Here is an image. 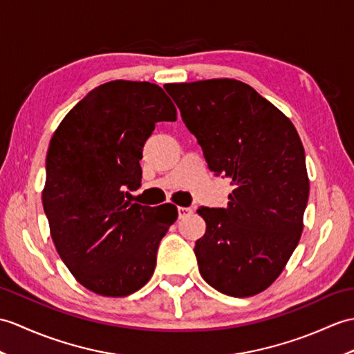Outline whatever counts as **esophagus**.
<instances>
[{
	"instance_id": "obj_1",
	"label": "esophagus",
	"mask_w": 354,
	"mask_h": 354,
	"mask_svg": "<svg viewBox=\"0 0 354 354\" xmlns=\"http://www.w3.org/2000/svg\"><path fill=\"white\" fill-rule=\"evenodd\" d=\"M192 212H193L192 208H187V207H179V208H178L179 218H184V217H187L188 214H192Z\"/></svg>"
}]
</instances>
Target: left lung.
Instances as JSON below:
<instances>
[{
  "label": "left lung",
  "mask_w": 354,
  "mask_h": 354,
  "mask_svg": "<svg viewBox=\"0 0 354 354\" xmlns=\"http://www.w3.org/2000/svg\"><path fill=\"white\" fill-rule=\"evenodd\" d=\"M208 167L234 187L227 208L197 209L207 223L194 254L212 288L249 297L273 283L297 248L309 197L305 149L291 120L231 78L167 84Z\"/></svg>",
  "instance_id": "8db88e82"
}]
</instances>
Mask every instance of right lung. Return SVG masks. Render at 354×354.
<instances>
[{"label": "right lung", "instance_id": "right-lung-1", "mask_svg": "<svg viewBox=\"0 0 354 354\" xmlns=\"http://www.w3.org/2000/svg\"><path fill=\"white\" fill-rule=\"evenodd\" d=\"M175 122L164 90L110 81L66 114L46 153L42 203L60 258L87 290L123 297L149 281L176 207L155 212L127 201L142 180V151L157 122ZM174 207V205H171Z\"/></svg>", "mask_w": 354, "mask_h": 354}]
</instances>
